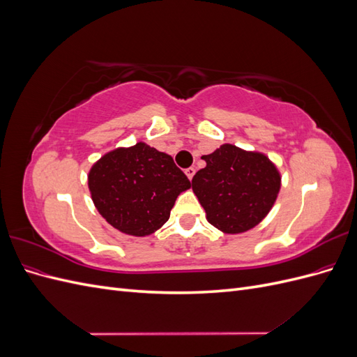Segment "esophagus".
<instances>
[{"instance_id": "1", "label": "esophagus", "mask_w": 357, "mask_h": 357, "mask_svg": "<svg viewBox=\"0 0 357 357\" xmlns=\"http://www.w3.org/2000/svg\"><path fill=\"white\" fill-rule=\"evenodd\" d=\"M185 172H186L188 178H189V180H192V177L195 176V168H193V167H190V168H186V171H185Z\"/></svg>"}]
</instances>
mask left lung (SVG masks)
<instances>
[{
  "mask_svg": "<svg viewBox=\"0 0 357 357\" xmlns=\"http://www.w3.org/2000/svg\"><path fill=\"white\" fill-rule=\"evenodd\" d=\"M207 162L192 189L207 220L226 234H240L262 222L277 199L282 177L265 155L223 144L202 156Z\"/></svg>",
  "mask_w": 357,
  "mask_h": 357,
  "instance_id": "obj_1",
  "label": "left lung"
}]
</instances>
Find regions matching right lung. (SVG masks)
Segmentation results:
<instances>
[{
  "mask_svg": "<svg viewBox=\"0 0 357 357\" xmlns=\"http://www.w3.org/2000/svg\"><path fill=\"white\" fill-rule=\"evenodd\" d=\"M96 210L113 228L144 236L169 219L171 208L190 181L167 153L146 143L116 149L89 171Z\"/></svg>",
  "mask_w": 357,
  "mask_h": 357,
  "instance_id": "obj_1",
  "label": "right lung"
}]
</instances>
